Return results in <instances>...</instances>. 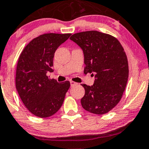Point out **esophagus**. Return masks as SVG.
Instances as JSON below:
<instances>
[{
	"instance_id": "obj_1",
	"label": "esophagus",
	"mask_w": 149,
	"mask_h": 149,
	"mask_svg": "<svg viewBox=\"0 0 149 149\" xmlns=\"http://www.w3.org/2000/svg\"><path fill=\"white\" fill-rule=\"evenodd\" d=\"M70 84H71V86H76L78 84V83H76V82H73V81H70Z\"/></svg>"
}]
</instances>
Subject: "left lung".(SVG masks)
Returning <instances> with one entry per match:
<instances>
[{
	"label": "left lung",
	"instance_id": "obj_1",
	"mask_svg": "<svg viewBox=\"0 0 149 149\" xmlns=\"http://www.w3.org/2000/svg\"><path fill=\"white\" fill-rule=\"evenodd\" d=\"M83 51L84 74L95 75L92 86L81 84L85 94L82 107L92 113L110 111L122 98L129 78L127 57L116 38L97 31L76 33L70 37Z\"/></svg>",
	"mask_w": 149,
	"mask_h": 149
}]
</instances>
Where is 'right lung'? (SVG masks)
Wrapping results in <instances>:
<instances>
[{
    "instance_id": "add662e5",
    "label": "right lung",
    "mask_w": 149,
    "mask_h": 149,
    "mask_svg": "<svg viewBox=\"0 0 149 149\" xmlns=\"http://www.w3.org/2000/svg\"><path fill=\"white\" fill-rule=\"evenodd\" d=\"M71 33H45L29 42L18 58L16 87L24 106L39 118L55 114L63 104L70 82L58 83L47 76L52 72L54 54Z\"/></svg>"
}]
</instances>
